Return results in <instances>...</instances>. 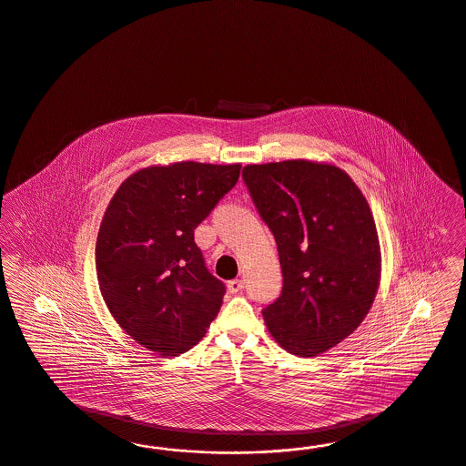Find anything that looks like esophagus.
Instances as JSON below:
<instances>
[{
	"mask_svg": "<svg viewBox=\"0 0 466 466\" xmlns=\"http://www.w3.org/2000/svg\"><path fill=\"white\" fill-rule=\"evenodd\" d=\"M227 288H228V292L238 294V292L242 290V288H244V282H242L241 279H234V280H228Z\"/></svg>",
	"mask_w": 466,
	"mask_h": 466,
	"instance_id": "34e87169",
	"label": "esophagus"
}]
</instances>
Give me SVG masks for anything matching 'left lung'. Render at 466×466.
Returning a JSON list of instances; mask_svg holds the SVG:
<instances>
[{"instance_id": "1", "label": "left lung", "mask_w": 466, "mask_h": 466, "mask_svg": "<svg viewBox=\"0 0 466 466\" xmlns=\"http://www.w3.org/2000/svg\"><path fill=\"white\" fill-rule=\"evenodd\" d=\"M242 178L277 242L284 286L263 309L273 339L317 356L365 320L380 280V246L365 196L329 163L248 165Z\"/></svg>"}]
</instances>
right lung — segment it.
<instances>
[{
	"mask_svg": "<svg viewBox=\"0 0 466 466\" xmlns=\"http://www.w3.org/2000/svg\"><path fill=\"white\" fill-rule=\"evenodd\" d=\"M241 165L147 167L116 189L97 232L99 290L113 319L163 358L205 338L225 284L205 265L194 228L228 193Z\"/></svg>",
	"mask_w": 466,
	"mask_h": 466,
	"instance_id": "right-lung-1",
	"label": "right lung"
}]
</instances>
